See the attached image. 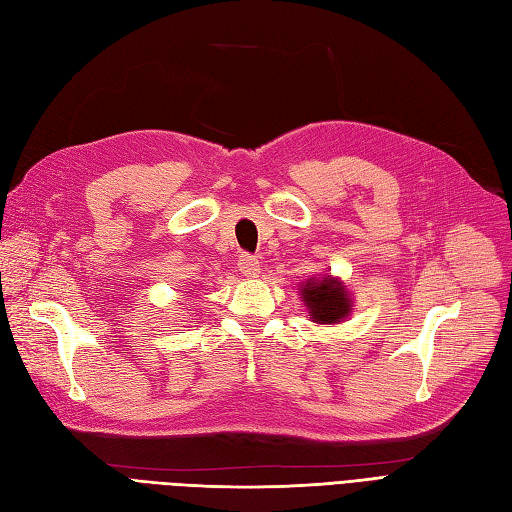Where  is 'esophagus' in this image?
Segmentation results:
<instances>
[{
  "mask_svg": "<svg viewBox=\"0 0 512 512\" xmlns=\"http://www.w3.org/2000/svg\"><path fill=\"white\" fill-rule=\"evenodd\" d=\"M239 269L245 278H256L260 273V263L256 256H249V254H243L239 258Z\"/></svg>",
  "mask_w": 512,
  "mask_h": 512,
  "instance_id": "esophagus-1",
  "label": "esophagus"
}]
</instances>
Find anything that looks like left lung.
<instances>
[{"label": "left lung", "mask_w": 512, "mask_h": 512, "mask_svg": "<svg viewBox=\"0 0 512 512\" xmlns=\"http://www.w3.org/2000/svg\"><path fill=\"white\" fill-rule=\"evenodd\" d=\"M299 299L308 310V319L321 326H336L354 313L352 291H347L341 278L328 276V273L299 284Z\"/></svg>", "instance_id": "obj_1"}]
</instances>
